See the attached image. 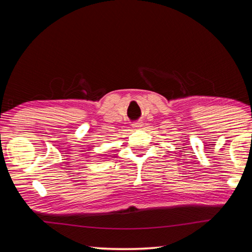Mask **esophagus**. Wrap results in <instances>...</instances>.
I'll return each instance as SVG.
<instances>
[{
    "label": "esophagus",
    "mask_w": 252,
    "mask_h": 252,
    "mask_svg": "<svg viewBox=\"0 0 252 252\" xmlns=\"http://www.w3.org/2000/svg\"><path fill=\"white\" fill-rule=\"evenodd\" d=\"M132 126H133L134 129H138V127H141V126H142V122H140V121L134 122L133 125H132Z\"/></svg>",
    "instance_id": "34e87169"
}]
</instances>
